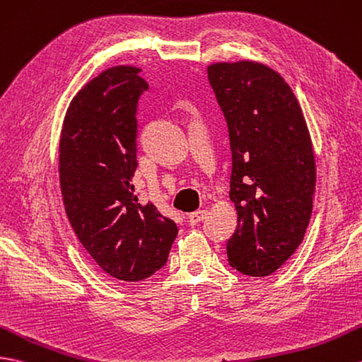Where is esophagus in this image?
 <instances>
[{"label": "esophagus", "mask_w": 362, "mask_h": 362, "mask_svg": "<svg viewBox=\"0 0 362 362\" xmlns=\"http://www.w3.org/2000/svg\"><path fill=\"white\" fill-rule=\"evenodd\" d=\"M206 214H208L206 209H199V211H194V213H191V214L188 216V222H189L191 225H197V223H200L202 221L205 219Z\"/></svg>", "instance_id": "1"}]
</instances>
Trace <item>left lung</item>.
I'll return each mask as SVG.
<instances>
[{
	"instance_id": "obj_1",
	"label": "left lung",
	"mask_w": 362,
	"mask_h": 362,
	"mask_svg": "<svg viewBox=\"0 0 362 362\" xmlns=\"http://www.w3.org/2000/svg\"><path fill=\"white\" fill-rule=\"evenodd\" d=\"M206 72L230 136L238 226L226 256L239 273L264 277L304 239L316 182L312 140L291 88L270 67L216 63Z\"/></svg>"
}]
</instances>
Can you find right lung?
Segmentation results:
<instances>
[{"instance_id":"1","label":"right lung","mask_w":362,"mask_h":362,"mask_svg":"<svg viewBox=\"0 0 362 362\" xmlns=\"http://www.w3.org/2000/svg\"><path fill=\"white\" fill-rule=\"evenodd\" d=\"M115 66L83 88L67 109L60 140L64 209L81 245L105 273L124 282L165 267L177 225L131 179L137 170V107L148 83Z\"/></svg>"}]
</instances>
